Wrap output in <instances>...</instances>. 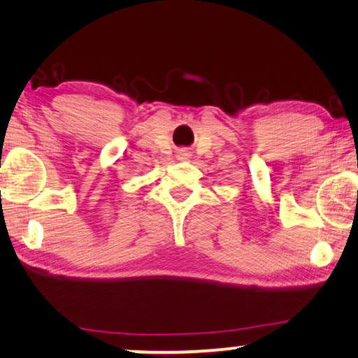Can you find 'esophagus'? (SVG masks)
<instances>
[{
	"label": "esophagus",
	"mask_w": 358,
	"mask_h": 358,
	"mask_svg": "<svg viewBox=\"0 0 358 358\" xmlns=\"http://www.w3.org/2000/svg\"><path fill=\"white\" fill-rule=\"evenodd\" d=\"M189 156H190L189 150H185V148H180V150L178 151V159H187Z\"/></svg>",
	"instance_id": "1"
}]
</instances>
